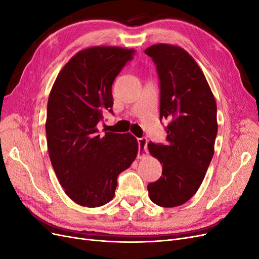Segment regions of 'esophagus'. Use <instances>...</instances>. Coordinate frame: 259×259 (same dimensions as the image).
Returning <instances> with one entry per match:
<instances>
[{
    "instance_id": "obj_1",
    "label": "esophagus",
    "mask_w": 259,
    "mask_h": 259,
    "mask_svg": "<svg viewBox=\"0 0 259 259\" xmlns=\"http://www.w3.org/2000/svg\"><path fill=\"white\" fill-rule=\"evenodd\" d=\"M137 143H138V158H143V156H145L148 153L147 151L148 140L145 137L137 138Z\"/></svg>"
}]
</instances>
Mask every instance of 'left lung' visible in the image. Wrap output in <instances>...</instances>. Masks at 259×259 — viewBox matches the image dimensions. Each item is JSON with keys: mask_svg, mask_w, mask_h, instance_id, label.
<instances>
[{"mask_svg": "<svg viewBox=\"0 0 259 259\" xmlns=\"http://www.w3.org/2000/svg\"><path fill=\"white\" fill-rule=\"evenodd\" d=\"M145 53L160 80V120L169 121L166 145L149 143V152L162 165V176L148 185L156 205L175 207L198 191L214 154L217 107L209 85L185 50L155 44Z\"/></svg>", "mask_w": 259, "mask_h": 259, "instance_id": "left-lung-1", "label": "left lung"}]
</instances>
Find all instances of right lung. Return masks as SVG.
Segmentation results:
<instances>
[{
  "label": "right lung",
  "instance_id": "add662e5",
  "mask_svg": "<svg viewBox=\"0 0 259 259\" xmlns=\"http://www.w3.org/2000/svg\"><path fill=\"white\" fill-rule=\"evenodd\" d=\"M135 50L95 46L68 61L48 103L46 138L53 168L68 197L98 207L114 197L117 176L136 159L138 144L127 134L98 135L96 125L113 113L112 84Z\"/></svg>",
  "mask_w": 259,
  "mask_h": 259
}]
</instances>
